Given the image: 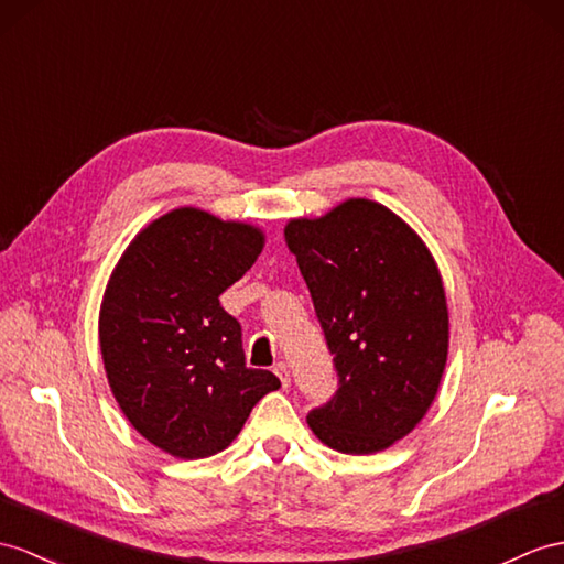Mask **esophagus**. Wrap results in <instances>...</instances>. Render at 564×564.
<instances>
[{
  "instance_id": "1",
  "label": "esophagus",
  "mask_w": 564,
  "mask_h": 564,
  "mask_svg": "<svg viewBox=\"0 0 564 564\" xmlns=\"http://www.w3.org/2000/svg\"><path fill=\"white\" fill-rule=\"evenodd\" d=\"M274 376L280 378V382H282V388H290V382H292V378H290V368H286V364H274Z\"/></svg>"
}]
</instances>
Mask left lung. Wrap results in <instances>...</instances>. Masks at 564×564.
<instances>
[{
  "mask_svg": "<svg viewBox=\"0 0 564 564\" xmlns=\"http://www.w3.org/2000/svg\"><path fill=\"white\" fill-rule=\"evenodd\" d=\"M296 256L335 354L339 390L308 425L327 447L373 455L416 429L445 373L449 313L429 246L400 215L349 198L321 217H294Z\"/></svg>",
  "mask_w": 564,
  "mask_h": 564,
  "instance_id": "8db88e82",
  "label": "left lung"
}]
</instances>
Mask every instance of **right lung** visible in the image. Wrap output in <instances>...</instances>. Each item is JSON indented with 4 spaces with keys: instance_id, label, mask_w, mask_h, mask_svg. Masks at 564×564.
I'll use <instances>...</instances> for the list:
<instances>
[{
    "instance_id": "add662e5",
    "label": "right lung",
    "mask_w": 564,
    "mask_h": 564,
    "mask_svg": "<svg viewBox=\"0 0 564 564\" xmlns=\"http://www.w3.org/2000/svg\"><path fill=\"white\" fill-rule=\"evenodd\" d=\"M263 246L260 227L188 205L143 227L109 274L98 323L109 390L172 457L223 452L280 388L270 370L246 366L241 325L219 306Z\"/></svg>"
}]
</instances>
